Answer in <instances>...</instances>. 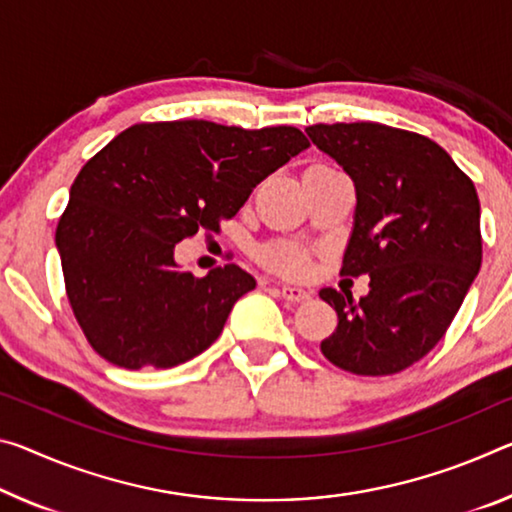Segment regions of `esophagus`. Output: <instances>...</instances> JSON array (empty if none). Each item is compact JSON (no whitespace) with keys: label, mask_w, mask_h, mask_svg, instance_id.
I'll return each instance as SVG.
<instances>
[{"label":"esophagus","mask_w":512,"mask_h":512,"mask_svg":"<svg viewBox=\"0 0 512 512\" xmlns=\"http://www.w3.org/2000/svg\"><path fill=\"white\" fill-rule=\"evenodd\" d=\"M278 294L285 300H289V303H303V300L310 298V291H305L300 287H289V285L278 287Z\"/></svg>","instance_id":"esophagus-1"}]
</instances>
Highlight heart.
<instances>
[{"label": "heart", "mask_w": 512, "mask_h": 512, "mask_svg": "<svg viewBox=\"0 0 512 512\" xmlns=\"http://www.w3.org/2000/svg\"><path fill=\"white\" fill-rule=\"evenodd\" d=\"M259 262L275 273L298 278L307 271V253L287 241H275L259 250Z\"/></svg>", "instance_id": "1"}]
</instances>
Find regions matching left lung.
<instances>
[{"instance_id": "8db88e82", "label": "left lung", "mask_w": 512, "mask_h": 512, "mask_svg": "<svg viewBox=\"0 0 512 512\" xmlns=\"http://www.w3.org/2000/svg\"><path fill=\"white\" fill-rule=\"evenodd\" d=\"M305 132L355 184L342 275H369L358 303L351 291H319L337 312L321 353L358 376H392L433 351L481 269L474 182L442 145L408 129L319 123Z\"/></svg>"}]
</instances>
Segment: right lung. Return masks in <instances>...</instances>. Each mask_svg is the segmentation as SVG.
<instances>
[{
	"mask_svg": "<svg viewBox=\"0 0 512 512\" xmlns=\"http://www.w3.org/2000/svg\"><path fill=\"white\" fill-rule=\"evenodd\" d=\"M310 148L296 127L139 123L88 159L56 225L72 314L97 355L170 369L212 346L255 289L237 264L180 271L175 243L218 232L255 186Z\"/></svg>",
	"mask_w": 512,
	"mask_h": 512,
	"instance_id": "add662e5",
	"label": "right lung"
}]
</instances>
